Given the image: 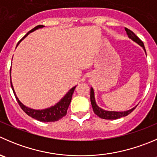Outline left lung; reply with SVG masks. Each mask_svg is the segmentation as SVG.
Instances as JSON below:
<instances>
[{"instance_id":"1","label":"left lung","mask_w":157,"mask_h":157,"mask_svg":"<svg viewBox=\"0 0 157 157\" xmlns=\"http://www.w3.org/2000/svg\"><path fill=\"white\" fill-rule=\"evenodd\" d=\"M125 30L127 31V35H128L129 37L133 40V41H135L136 43H137L138 44L140 45L143 48L145 51V48H144V44L143 43L142 40L133 33L132 30H129L128 28L125 27ZM90 102H91V105H92L93 109H94V113L97 114L99 117L102 118V119H105V120H116V119H119L121 117H126L128 114H130L133 109L136 108V106L133 108H132L131 109H129V110L127 111H124V112H116V111H107V110H104V109H101V108L99 107L97 105L95 101V97H94V89L91 87L90 89Z\"/></svg>"}]
</instances>
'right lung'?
<instances>
[{
    "mask_svg": "<svg viewBox=\"0 0 157 157\" xmlns=\"http://www.w3.org/2000/svg\"><path fill=\"white\" fill-rule=\"evenodd\" d=\"M44 26L43 25H38L36 27H35L34 28H33L32 30H30L24 37L22 38V40L24 37L27 36L30 33L34 31L35 30H37L39 28H42ZM21 41V40H20ZM20 43V42H19ZM18 43V44H19ZM17 44V45H18ZM10 85H11V88L13 90V94H14L15 97H16V100L17 101L18 104L20 105V106L21 107V109L26 113L28 116L31 117L33 119H36L39 121H41V122H54V121H57L59 120H60L63 117H64L67 114V111L68 107H69V105L71 103V99H72V95L74 92V90H75L76 86H74L73 88H71L69 91H68L67 94L58 102L56 105L54 106H51L49 108H47L44 109H33L31 108H29L27 106H24L22 103L19 100V99L17 97L16 94L14 92V90H13V85H12L11 80H10Z\"/></svg>",
    "mask_w": 157,
    "mask_h": 157,
    "instance_id": "obj_1",
    "label": "right lung"
}]
</instances>
